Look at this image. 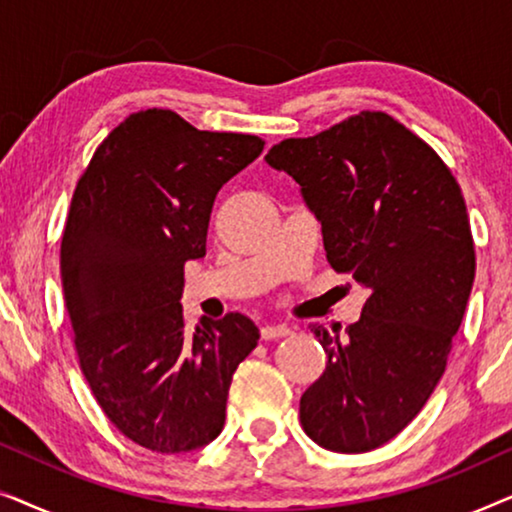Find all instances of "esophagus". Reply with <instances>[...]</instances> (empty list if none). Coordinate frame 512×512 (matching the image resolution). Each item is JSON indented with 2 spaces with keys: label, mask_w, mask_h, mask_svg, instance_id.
I'll return each instance as SVG.
<instances>
[{
  "label": "esophagus",
  "mask_w": 512,
  "mask_h": 512,
  "mask_svg": "<svg viewBox=\"0 0 512 512\" xmlns=\"http://www.w3.org/2000/svg\"><path fill=\"white\" fill-rule=\"evenodd\" d=\"M293 328L291 326H284V324H268L261 328V338L263 340H277V338H286V335H291Z\"/></svg>",
  "instance_id": "obj_1"
}]
</instances>
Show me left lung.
<instances>
[{
    "label": "left lung",
    "mask_w": 512,
    "mask_h": 512,
    "mask_svg": "<svg viewBox=\"0 0 512 512\" xmlns=\"http://www.w3.org/2000/svg\"><path fill=\"white\" fill-rule=\"evenodd\" d=\"M296 179L326 258L368 289L361 319L314 326L326 370L300 398L314 443L359 454L389 443L436 389L475 279L461 188L438 153L382 111L272 146Z\"/></svg>",
    "instance_id": "left-lung-1"
}]
</instances>
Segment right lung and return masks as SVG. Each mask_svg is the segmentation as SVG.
I'll list each match as a JSON object with an SVG mask.
<instances>
[{
	"instance_id": "right-lung-1",
	"label": "right lung",
	"mask_w": 512,
	"mask_h": 512,
	"mask_svg": "<svg viewBox=\"0 0 512 512\" xmlns=\"http://www.w3.org/2000/svg\"><path fill=\"white\" fill-rule=\"evenodd\" d=\"M263 146L144 109L109 132L76 184L60 249L76 354L104 415L151 452L219 436L230 380L261 338L237 312L188 333L179 300L186 261L207 254L216 193Z\"/></svg>"
}]
</instances>
